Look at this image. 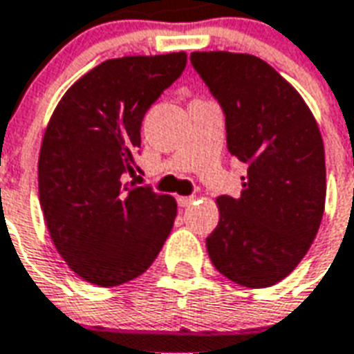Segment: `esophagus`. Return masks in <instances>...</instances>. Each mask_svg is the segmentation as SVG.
<instances>
[{"label":"esophagus","mask_w":354,"mask_h":354,"mask_svg":"<svg viewBox=\"0 0 354 354\" xmlns=\"http://www.w3.org/2000/svg\"><path fill=\"white\" fill-rule=\"evenodd\" d=\"M193 201H195V197H178V204H180L182 208H184V206H189Z\"/></svg>","instance_id":"1"}]
</instances>
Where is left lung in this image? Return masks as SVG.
<instances>
[{"label": "left lung", "mask_w": 354, "mask_h": 354, "mask_svg": "<svg viewBox=\"0 0 354 354\" xmlns=\"http://www.w3.org/2000/svg\"><path fill=\"white\" fill-rule=\"evenodd\" d=\"M191 64L223 109L230 156L248 167L240 197L216 201L219 223L206 250L230 281L270 287L297 268L323 219L321 131L300 93L261 57L193 52Z\"/></svg>", "instance_id": "obj_1"}]
</instances>
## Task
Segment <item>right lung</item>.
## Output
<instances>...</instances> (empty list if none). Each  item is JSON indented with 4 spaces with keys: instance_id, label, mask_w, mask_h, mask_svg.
<instances>
[{
    "instance_id": "obj_1",
    "label": "right lung",
    "mask_w": 354,
    "mask_h": 354,
    "mask_svg": "<svg viewBox=\"0 0 354 354\" xmlns=\"http://www.w3.org/2000/svg\"><path fill=\"white\" fill-rule=\"evenodd\" d=\"M187 64L185 52L106 59L65 91L39 153V201L57 253L88 283L116 287L148 270L176 201L124 184L140 125Z\"/></svg>"
}]
</instances>
